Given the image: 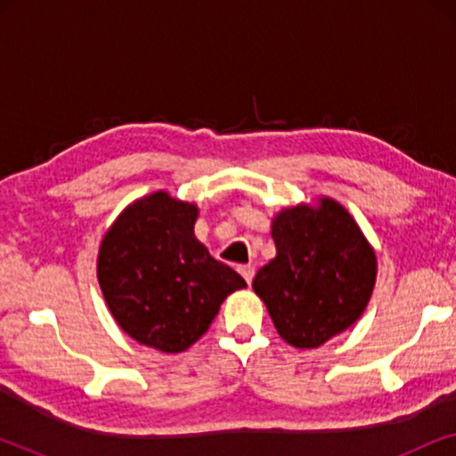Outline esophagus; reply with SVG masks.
I'll return each instance as SVG.
<instances>
[{
    "label": "esophagus",
    "mask_w": 456,
    "mask_h": 456,
    "mask_svg": "<svg viewBox=\"0 0 456 456\" xmlns=\"http://www.w3.org/2000/svg\"><path fill=\"white\" fill-rule=\"evenodd\" d=\"M239 272L242 273V278H245L247 282L251 284V280H253V276H255V267H253V265H240Z\"/></svg>",
    "instance_id": "esophagus-1"
}]
</instances>
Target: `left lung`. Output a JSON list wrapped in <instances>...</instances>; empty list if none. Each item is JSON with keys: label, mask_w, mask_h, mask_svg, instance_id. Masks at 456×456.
Instances as JSON below:
<instances>
[{"label": "left lung", "mask_w": 456, "mask_h": 456, "mask_svg": "<svg viewBox=\"0 0 456 456\" xmlns=\"http://www.w3.org/2000/svg\"><path fill=\"white\" fill-rule=\"evenodd\" d=\"M276 257L261 267L253 290L278 334L297 348H315L363 314L376 284V253L351 214L332 199L292 208L272 224Z\"/></svg>", "instance_id": "1"}]
</instances>
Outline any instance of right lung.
<instances>
[{
  "instance_id": "obj_1",
  "label": "right lung",
  "mask_w": 456,
  "mask_h": 456,
  "mask_svg": "<svg viewBox=\"0 0 456 456\" xmlns=\"http://www.w3.org/2000/svg\"><path fill=\"white\" fill-rule=\"evenodd\" d=\"M195 220L192 203L153 192L118 216L99 248V286L118 326L161 353L186 351L247 286L195 239Z\"/></svg>"
}]
</instances>
